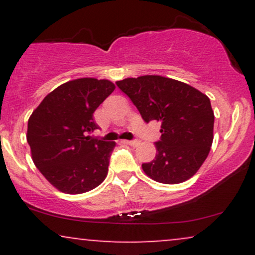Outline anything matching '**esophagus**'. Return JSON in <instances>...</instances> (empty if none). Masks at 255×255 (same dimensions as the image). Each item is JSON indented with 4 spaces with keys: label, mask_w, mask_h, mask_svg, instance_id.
I'll use <instances>...</instances> for the list:
<instances>
[{
    "label": "esophagus",
    "mask_w": 255,
    "mask_h": 255,
    "mask_svg": "<svg viewBox=\"0 0 255 255\" xmlns=\"http://www.w3.org/2000/svg\"><path fill=\"white\" fill-rule=\"evenodd\" d=\"M125 144L127 145H130V146H137L139 145V141L137 140H125Z\"/></svg>",
    "instance_id": "esophagus-1"
}]
</instances>
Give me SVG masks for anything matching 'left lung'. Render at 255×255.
Masks as SVG:
<instances>
[{
	"label": "left lung",
	"mask_w": 255,
	"mask_h": 255,
	"mask_svg": "<svg viewBox=\"0 0 255 255\" xmlns=\"http://www.w3.org/2000/svg\"><path fill=\"white\" fill-rule=\"evenodd\" d=\"M146 124L160 122L157 154L142 170L157 182L181 183L191 178L209 156L215 115L209 97L189 85L159 75L118 81Z\"/></svg>",
	"instance_id": "obj_1"
}]
</instances>
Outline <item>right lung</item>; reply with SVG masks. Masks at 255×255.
<instances>
[{
    "mask_svg": "<svg viewBox=\"0 0 255 255\" xmlns=\"http://www.w3.org/2000/svg\"><path fill=\"white\" fill-rule=\"evenodd\" d=\"M115 90L109 80L83 78L62 84L32 113L27 142L43 176L67 194H80L104 181L115 142L87 134L98 129L93 113Z\"/></svg>",
    "mask_w": 255,
    "mask_h": 255,
    "instance_id": "add662e5",
    "label": "right lung"
}]
</instances>
